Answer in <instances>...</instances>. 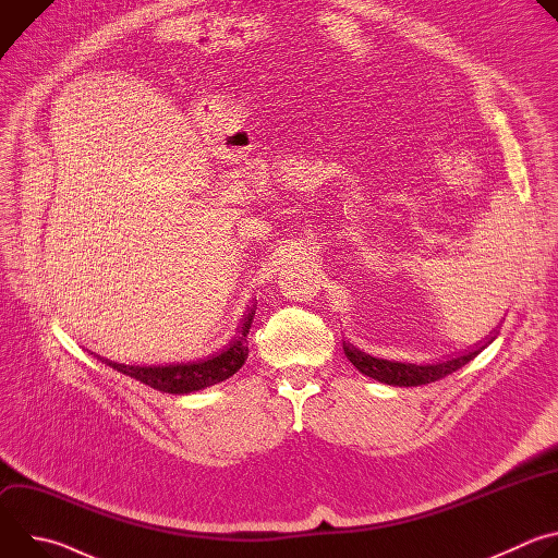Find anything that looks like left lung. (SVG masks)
<instances>
[{"label": "left lung", "instance_id": "1", "mask_svg": "<svg viewBox=\"0 0 558 558\" xmlns=\"http://www.w3.org/2000/svg\"><path fill=\"white\" fill-rule=\"evenodd\" d=\"M344 353L349 357V362L364 373L366 377H373L381 384H390V386H422V384H430L437 381L450 373H454L457 368H461L465 362H470L476 353H468V355H459L439 364H407V362H395V360H381V357H373L355 347H344Z\"/></svg>", "mask_w": 558, "mask_h": 558}]
</instances>
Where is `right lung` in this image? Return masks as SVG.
<instances>
[{
	"label": "right lung",
	"mask_w": 558,
	"mask_h": 558,
	"mask_svg": "<svg viewBox=\"0 0 558 558\" xmlns=\"http://www.w3.org/2000/svg\"><path fill=\"white\" fill-rule=\"evenodd\" d=\"M256 311L245 315L243 327L238 331V336L229 342V347L205 362H194V364H172V366H125L117 362H108L112 368L161 390V392H172V395H183V392H194L203 390L207 386H214L218 381L229 379L233 373L241 371L245 364L250 349H247V333L252 327Z\"/></svg>",
	"instance_id": "right-lung-1"
}]
</instances>
